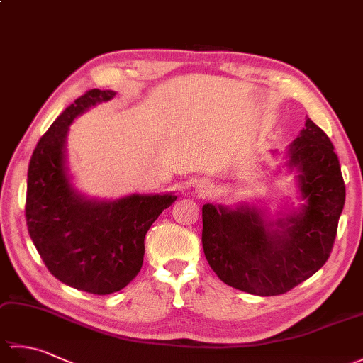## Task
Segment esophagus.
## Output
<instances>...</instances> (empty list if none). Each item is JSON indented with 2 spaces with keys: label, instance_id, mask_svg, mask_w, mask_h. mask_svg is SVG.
Segmentation results:
<instances>
[{
  "label": "esophagus",
  "instance_id": "obj_1",
  "mask_svg": "<svg viewBox=\"0 0 363 363\" xmlns=\"http://www.w3.org/2000/svg\"><path fill=\"white\" fill-rule=\"evenodd\" d=\"M211 190H212V184L209 181H201L199 184H196V189H195L196 194L201 195V196L209 195Z\"/></svg>",
  "mask_w": 363,
  "mask_h": 363
}]
</instances>
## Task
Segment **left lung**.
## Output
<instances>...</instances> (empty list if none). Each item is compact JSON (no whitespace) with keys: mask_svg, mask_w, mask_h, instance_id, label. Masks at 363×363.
I'll return each instance as SVG.
<instances>
[{"mask_svg":"<svg viewBox=\"0 0 363 363\" xmlns=\"http://www.w3.org/2000/svg\"><path fill=\"white\" fill-rule=\"evenodd\" d=\"M303 199L272 220L264 209L203 206V248L220 279L251 295L274 296L309 279L326 264L345 206L334 145L311 118L287 148Z\"/></svg>","mask_w":363,"mask_h":363,"instance_id":"left-lung-1","label":"left lung"}]
</instances>
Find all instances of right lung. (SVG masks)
<instances>
[{
  "instance_id": "add662e5",
  "label": "right lung",
  "mask_w": 363,
  "mask_h": 363,
  "mask_svg": "<svg viewBox=\"0 0 363 363\" xmlns=\"http://www.w3.org/2000/svg\"><path fill=\"white\" fill-rule=\"evenodd\" d=\"M113 90H89L54 120L38 140L28 169L26 225L50 273L94 295L125 289L140 272L145 235L173 194L129 195L106 201L74 189L67 167V135L73 120Z\"/></svg>"
}]
</instances>
